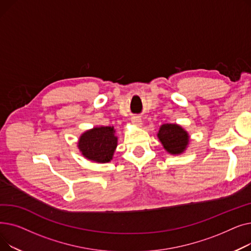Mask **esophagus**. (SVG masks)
Here are the masks:
<instances>
[{
  "label": "esophagus",
  "mask_w": 251,
  "mask_h": 251,
  "mask_svg": "<svg viewBox=\"0 0 251 251\" xmlns=\"http://www.w3.org/2000/svg\"><path fill=\"white\" fill-rule=\"evenodd\" d=\"M131 121H132V123L134 124V125H136V126H141L142 125V120H141V118L140 117H138V116H134V117H132V119H131Z\"/></svg>",
  "instance_id": "obj_1"
}]
</instances>
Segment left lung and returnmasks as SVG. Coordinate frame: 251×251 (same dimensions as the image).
<instances>
[{"label":"left lung","mask_w":251,"mask_h":251,"mask_svg":"<svg viewBox=\"0 0 251 251\" xmlns=\"http://www.w3.org/2000/svg\"><path fill=\"white\" fill-rule=\"evenodd\" d=\"M164 149L171 154H180L186 150L189 135L177 124H164L161 126L157 133Z\"/></svg>","instance_id":"8db88e82"}]
</instances>
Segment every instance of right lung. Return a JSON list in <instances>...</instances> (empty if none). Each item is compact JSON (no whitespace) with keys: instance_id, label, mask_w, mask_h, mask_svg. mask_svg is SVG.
I'll return each mask as SVG.
<instances>
[{"instance_id":"1","label":"right lung","mask_w":251,"mask_h":251,"mask_svg":"<svg viewBox=\"0 0 251 251\" xmlns=\"http://www.w3.org/2000/svg\"><path fill=\"white\" fill-rule=\"evenodd\" d=\"M118 138L111 126L95 127L84 132L78 141L82 155L96 163H109L117 148Z\"/></svg>"}]
</instances>
